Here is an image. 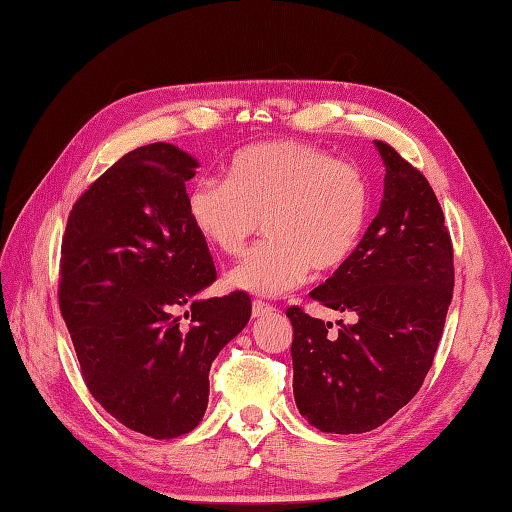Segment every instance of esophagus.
Segmentation results:
<instances>
[{
  "label": "esophagus",
  "mask_w": 512,
  "mask_h": 512,
  "mask_svg": "<svg viewBox=\"0 0 512 512\" xmlns=\"http://www.w3.org/2000/svg\"><path fill=\"white\" fill-rule=\"evenodd\" d=\"M271 310H273V306L267 304V302H263V299H254V302H252V315H254L256 319L267 315V313H271Z\"/></svg>",
  "instance_id": "34e87169"
}]
</instances>
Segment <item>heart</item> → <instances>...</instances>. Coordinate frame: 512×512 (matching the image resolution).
<instances>
[{"mask_svg": "<svg viewBox=\"0 0 512 512\" xmlns=\"http://www.w3.org/2000/svg\"><path fill=\"white\" fill-rule=\"evenodd\" d=\"M186 208L197 234L226 256L243 254L263 221L267 241L228 273V284L273 297L302 284L310 269L336 271L356 254L369 184L321 147L260 143L230 160L226 180H197Z\"/></svg>", "mask_w": 512, "mask_h": 512, "instance_id": "1", "label": "heart"}]
</instances>
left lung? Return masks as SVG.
I'll return each instance as SVG.
<instances>
[{"label": "left lung", "mask_w": 512, "mask_h": 512, "mask_svg": "<svg viewBox=\"0 0 512 512\" xmlns=\"http://www.w3.org/2000/svg\"><path fill=\"white\" fill-rule=\"evenodd\" d=\"M384 197L356 254L310 297L354 323L286 310L293 326V395L310 426L360 434L382 426L421 389L454 291V249L423 173L376 141Z\"/></svg>", "instance_id": "8db88e82"}]
</instances>
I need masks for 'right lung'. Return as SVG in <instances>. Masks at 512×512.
Returning a JSON list of instances; mask_svg holds the SVG:
<instances>
[{"mask_svg": "<svg viewBox=\"0 0 512 512\" xmlns=\"http://www.w3.org/2000/svg\"><path fill=\"white\" fill-rule=\"evenodd\" d=\"M197 167L176 145L134 149L82 193L62 236L58 302L84 382L152 439L202 421L210 365L252 315L245 291L197 299L217 280L186 208Z\"/></svg>", "mask_w": 512, "mask_h": 512, "instance_id": "1", "label": "right lung"}]
</instances>
